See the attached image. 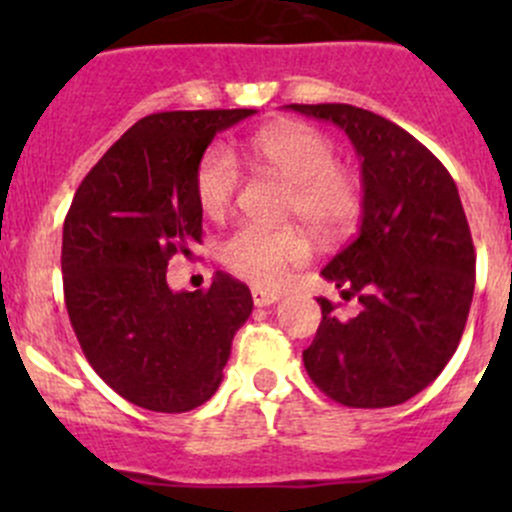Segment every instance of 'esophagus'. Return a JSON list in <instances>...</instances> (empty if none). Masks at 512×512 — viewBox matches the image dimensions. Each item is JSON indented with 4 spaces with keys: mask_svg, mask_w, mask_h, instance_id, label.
I'll list each match as a JSON object with an SVG mask.
<instances>
[{
    "mask_svg": "<svg viewBox=\"0 0 512 512\" xmlns=\"http://www.w3.org/2000/svg\"><path fill=\"white\" fill-rule=\"evenodd\" d=\"M252 302L257 307H270V304L280 302V294L270 292V289H260V287H252Z\"/></svg>",
    "mask_w": 512,
    "mask_h": 512,
    "instance_id": "34e87169",
    "label": "esophagus"
}]
</instances>
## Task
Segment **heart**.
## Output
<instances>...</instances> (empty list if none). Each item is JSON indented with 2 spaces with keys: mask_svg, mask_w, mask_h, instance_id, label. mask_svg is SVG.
Masks as SVG:
<instances>
[{
  "mask_svg": "<svg viewBox=\"0 0 512 512\" xmlns=\"http://www.w3.org/2000/svg\"><path fill=\"white\" fill-rule=\"evenodd\" d=\"M252 158L285 178L292 188L287 218L299 220L319 240L349 235L361 218L364 188L359 175L337 163V148L319 128L297 121L272 123L252 138ZM242 173L225 146L205 151L195 168V200L208 218H223L240 190ZM230 272L257 287H280L289 270L309 260L297 230L242 225L220 247Z\"/></svg>",
  "mask_w": 512,
  "mask_h": 512,
  "instance_id": "b5f03b06",
  "label": "heart"
}]
</instances>
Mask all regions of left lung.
I'll return each mask as SVG.
<instances>
[{
	"instance_id": "8db88e82",
	"label": "left lung",
	"mask_w": 512,
	"mask_h": 512,
	"mask_svg": "<svg viewBox=\"0 0 512 512\" xmlns=\"http://www.w3.org/2000/svg\"><path fill=\"white\" fill-rule=\"evenodd\" d=\"M332 121L361 160L359 235L322 270L359 294L349 322L319 297L322 324L304 349L307 374L352 409L399 406L426 389L458 349L476 287V250L458 188L411 133L349 103H292Z\"/></svg>"
}]
</instances>
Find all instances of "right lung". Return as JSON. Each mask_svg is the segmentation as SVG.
Listing matches in <instances>:
<instances>
[{"label": "right lung", "instance_id": "add662e5", "mask_svg": "<svg viewBox=\"0 0 512 512\" xmlns=\"http://www.w3.org/2000/svg\"><path fill=\"white\" fill-rule=\"evenodd\" d=\"M255 108L165 111L128 128L89 170L64 220L61 272L71 327L94 371L131 404L183 414L218 391L232 337L252 314L247 285L173 292L175 252L203 237L195 168Z\"/></svg>", "mask_w": 512, "mask_h": 512}]
</instances>
